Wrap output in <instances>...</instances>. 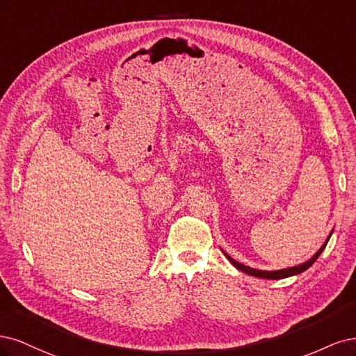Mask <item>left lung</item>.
I'll use <instances>...</instances> for the list:
<instances>
[{"label":"left lung","instance_id":"8db88e82","mask_svg":"<svg viewBox=\"0 0 356 356\" xmlns=\"http://www.w3.org/2000/svg\"><path fill=\"white\" fill-rule=\"evenodd\" d=\"M331 234H332V232H331ZM331 234H330V236H331ZM330 236L327 238L325 244H324L323 247H321V248L316 251V254H315L314 257H311V259H309L307 261L302 263V265H297V266H294V268H286V269H281V270H259V269H253V268H250V266H245V265H243V263H238V261H236V260H234L231 256L226 254L225 251H223V254L227 257V260L231 261L232 265H234L236 269H239L241 272H244V273H247V275H253V277H257V278H263V280H282V278H289V277H293V275H299V273L305 272L306 269L311 268V266L314 265V263H315V260L319 257V254L323 253V250L325 248V245H327V243H328Z\"/></svg>","mask_w":356,"mask_h":356}]
</instances>
